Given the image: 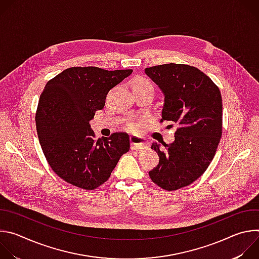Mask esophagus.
Returning a JSON list of instances; mask_svg holds the SVG:
<instances>
[{"label":"esophagus","instance_id":"34e87169","mask_svg":"<svg viewBox=\"0 0 259 259\" xmlns=\"http://www.w3.org/2000/svg\"><path fill=\"white\" fill-rule=\"evenodd\" d=\"M131 140V145L133 149L135 150H142V149H146V147L150 146V142L146 141L144 138L139 137V136H131L130 137Z\"/></svg>","mask_w":259,"mask_h":259}]
</instances>
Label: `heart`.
I'll list each match as a JSON object with an SVG mask.
<instances>
[{
    "mask_svg": "<svg viewBox=\"0 0 259 259\" xmlns=\"http://www.w3.org/2000/svg\"><path fill=\"white\" fill-rule=\"evenodd\" d=\"M146 87H151V88H154V84L146 78H143V77H139V78H136L133 82V89L135 88H146ZM128 128L130 130H135L136 129V125L135 124H130L128 126Z\"/></svg>",
    "mask_w": 259,
    "mask_h": 259,
    "instance_id": "b5f03b06",
    "label": "heart"
}]
</instances>
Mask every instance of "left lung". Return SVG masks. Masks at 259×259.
Here are the masks:
<instances>
[{"instance_id": "1", "label": "left lung", "mask_w": 259, "mask_h": 259, "mask_svg": "<svg viewBox=\"0 0 259 259\" xmlns=\"http://www.w3.org/2000/svg\"><path fill=\"white\" fill-rule=\"evenodd\" d=\"M145 73L165 96L160 122L178 125L172 143L152 144L160 161L149 175L163 190L176 191L197 180L212 162L223 134V99L195 66L168 63L146 67Z\"/></svg>"}]
</instances>
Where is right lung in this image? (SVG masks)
<instances>
[{
    "label": "right lung",
    "instance_id": "right-lung-1",
    "mask_svg": "<svg viewBox=\"0 0 259 259\" xmlns=\"http://www.w3.org/2000/svg\"><path fill=\"white\" fill-rule=\"evenodd\" d=\"M132 71L75 66L46 84L35 112L36 132L48 164L64 181L94 190L129 151L127 133L96 139L89 122L103 108L108 91Z\"/></svg>",
    "mask_w": 259,
    "mask_h": 259
}]
</instances>
